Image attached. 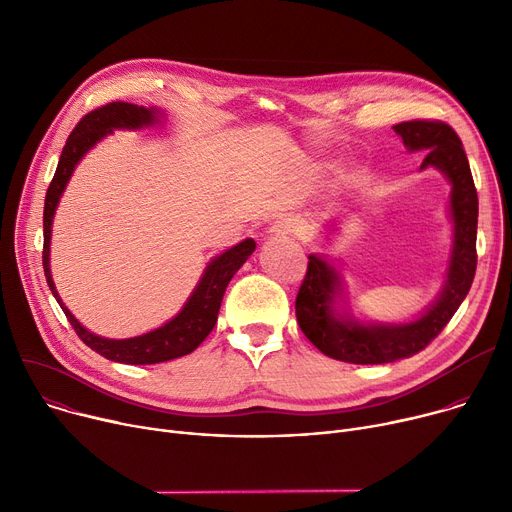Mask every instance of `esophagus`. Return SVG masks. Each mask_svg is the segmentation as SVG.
Returning a JSON list of instances; mask_svg holds the SVG:
<instances>
[{"mask_svg":"<svg viewBox=\"0 0 512 512\" xmlns=\"http://www.w3.org/2000/svg\"><path fill=\"white\" fill-rule=\"evenodd\" d=\"M295 231H297V223L295 219H289V217H281L268 227V233L272 238H285V235H291Z\"/></svg>","mask_w":512,"mask_h":512,"instance_id":"esophagus-1","label":"esophagus"}]
</instances>
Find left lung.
Masks as SVG:
<instances>
[{
	"label": "left lung",
	"instance_id": "1",
	"mask_svg": "<svg viewBox=\"0 0 512 512\" xmlns=\"http://www.w3.org/2000/svg\"><path fill=\"white\" fill-rule=\"evenodd\" d=\"M408 151H426L420 170L437 168L451 182L449 211L453 219V250L447 281L437 301L408 324H365L336 311L340 295L338 272L320 256L309 254L305 279L295 299V316L307 340L326 357L381 365L408 359L435 340L474 283L478 254V192L467 155L457 133L441 121H406L393 127Z\"/></svg>",
	"mask_w": 512,
	"mask_h": 512
}]
</instances>
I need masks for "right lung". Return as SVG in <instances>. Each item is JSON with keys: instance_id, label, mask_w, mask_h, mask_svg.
I'll list each match as a JSON object with an SVG mask.
<instances>
[{"instance_id": "1", "label": "right lung", "mask_w": 512, "mask_h": 512, "mask_svg": "<svg viewBox=\"0 0 512 512\" xmlns=\"http://www.w3.org/2000/svg\"><path fill=\"white\" fill-rule=\"evenodd\" d=\"M160 123V112L155 108H145L129 102H110L106 106H100L92 112H88L84 119L75 125L71 135L67 137V143L61 151L59 164L55 170V176L49 184L47 199H45V213H43V225H45V246H43V266L45 277L49 283L51 293L55 295L57 303L61 305L63 313L67 316L69 324L73 326L75 334L82 338L84 344H88L98 355H102L108 361L125 363V365H155L172 361L190 352L199 346L209 332L217 324V313L223 301V293L233 279V274L240 270V266L248 260V256L256 250V242L252 238L240 242L213 258L209 266L205 268L203 277L180 309L176 318H172L162 328L151 330L147 334L125 338V340H112L102 338L86 330L80 322L73 318V313L65 307L61 301L53 277H51V225L55 217V209L59 205L61 194L75 170V166L82 162V157L108 133L114 129H141Z\"/></svg>"}]
</instances>
